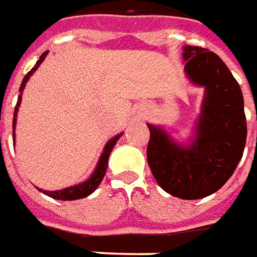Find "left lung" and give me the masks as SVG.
Listing matches in <instances>:
<instances>
[{
  "mask_svg": "<svg viewBox=\"0 0 257 257\" xmlns=\"http://www.w3.org/2000/svg\"><path fill=\"white\" fill-rule=\"evenodd\" d=\"M188 80L203 86L204 97L188 145L148 123V163L165 192L180 199H200L217 192L240 163L246 142L244 97L221 58L207 48L184 46Z\"/></svg>",
  "mask_w": 257,
  "mask_h": 257,
  "instance_id": "8db88e82",
  "label": "left lung"
}]
</instances>
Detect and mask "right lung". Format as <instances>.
Returning a JSON list of instances; mask_svg holds the SVG:
<instances>
[{
  "mask_svg": "<svg viewBox=\"0 0 257 257\" xmlns=\"http://www.w3.org/2000/svg\"><path fill=\"white\" fill-rule=\"evenodd\" d=\"M48 54V51L43 53L40 55L39 61L36 62L32 69H31L28 73H27V76L23 78V82L20 85V96H19V99H17V104L16 107H15V113H13V142H15V128H16V121H17V111H19V107H20L21 104V94H23V90L26 88V84L30 80V77L34 74L35 71L38 70V67L40 66V63L43 62L44 58L46 55ZM123 136V133L120 134H117L112 138V140H109L105 145V148H104V152L101 153L99 158V163L96 165V169L93 171L92 173V176L88 179L84 183H80V184H77V186H71V187H67V188H63V190H59V191H46V190H42V188H38L40 192H43L44 195H47L50 198H54V199H58V200H76V199H81V198H85V196H88L93 192L97 187L100 186V183L103 180L104 175L107 172V167H108V158H109V154L112 152L113 146L116 145L117 140Z\"/></svg>",
  "mask_w": 257,
  "mask_h": 257,
  "instance_id": "1",
  "label": "right lung"
}]
</instances>
